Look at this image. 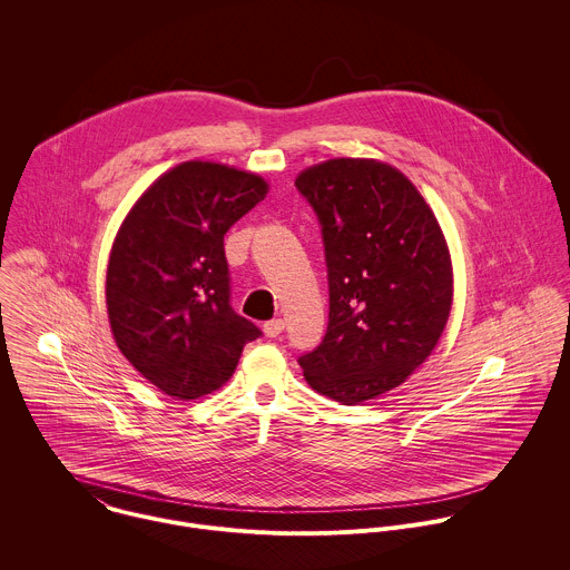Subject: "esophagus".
Wrapping results in <instances>:
<instances>
[{"instance_id": "esophagus-1", "label": "esophagus", "mask_w": 570, "mask_h": 570, "mask_svg": "<svg viewBox=\"0 0 570 570\" xmlns=\"http://www.w3.org/2000/svg\"><path fill=\"white\" fill-rule=\"evenodd\" d=\"M283 328H285V323H283L281 318H274V321H269V323L263 325V331H265L267 337H278V335L283 333Z\"/></svg>"}]
</instances>
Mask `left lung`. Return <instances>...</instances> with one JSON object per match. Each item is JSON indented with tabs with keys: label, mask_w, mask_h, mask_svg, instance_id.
I'll list each match as a JSON object with an SVG mask.
<instances>
[{
	"label": "left lung",
	"mask_w": 570,
	"mask_h": 570,
	"mask_svg": "<svg viewBox=\"0 0 570 570\" xmlns=\"http://www.w3.org/2000/svg\"><path fill=\"white\" fill-rule=\"evenodd\" d=\"M328 281L323 342L298 357L307 384L346 406L400 386L423 364L452 307L443 233L406 177L384 163L337 158L303 170Z\"/></svg>",
	"instance_id": "left-lung-1"
}]
</instances>
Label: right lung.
<instances>
[{
    "mask_svg": "<svg viewBox=\"0 0 570 570\" xmlns=\"http://www.w3.org/2000/svg\"><path fill=\"white\" fill-rule=\"evenodd\" d=\"M267 193L252 173L184 163L136 202L107 265V312L122 355L163 393L197 400L235 373L261 328L230 305L224 235Z\"/></svg>",
    "mask_w": 570,
    "mask_h": 570,
    "instance_id": "obj_1",
    "label": "right lung"
}]
</instances>
